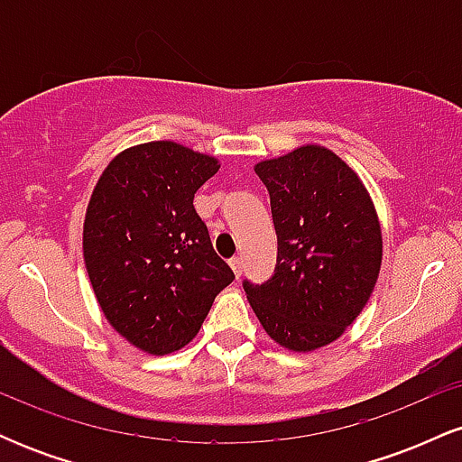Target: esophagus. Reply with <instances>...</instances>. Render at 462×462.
<instances>
[{"label":"esophagus","instance_id":"1","mask_svg":"<svg viewBox=\"0 0 462 462\" xmlns=\"http://www.w3.org/2000/svg\"><path fill=\"white\" fill-rule=\"evenodd\" d=\"M230 267H232V272H235L236 278H241V272H243V263H241V258H238V256L230 258Z\"/></svg>","mask_w":462,"mask_h":462}]
</instances>
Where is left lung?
Here are the masks:
<instances>
[{
	"label": "left lung",
	"instance_id": "left-lung-1",
	"mask_svg": "<svg viewBox=\"0 0 462 462\" xmlns=\"http://www.w3.org/2000/svg\"><path fill=\"white\" fill-rule=\"evenodd\" d=\"M254 171L272 198L278 267L269 282L243 289L280 347L315 352L356 321L378 282L383 227L374 199L358 173L317 143Z\"/></svg>",
	"mask_w": 462,
	"mask_h": 462
}]
</instances>
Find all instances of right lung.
<instances>
[{"label":"right lung","mask_w":462,"mask_h":462,"mask_svg":"<svg viewBox=\"0 0 462 462\" xmlns=\"http://www.w3.org/2000/svg\"><path fill=\"white\" fill-rule=\"evenodd\" d=\"M219 158L173 141L119 152L88 199L82 252L95 300L130 346H189L235 273L215 254L193 198Z\"/></svg>","instance_id":"add662e5"}]
</instances>
